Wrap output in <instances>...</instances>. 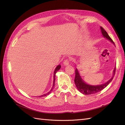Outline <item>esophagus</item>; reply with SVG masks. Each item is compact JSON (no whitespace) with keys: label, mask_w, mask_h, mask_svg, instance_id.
Segmentation results:
<instances>
[{"label":"esophagus","mask_w":125,"mask_h":125,"mask_svg":"<svg viewBox=\"0 0 125 125\" xmlns=\"http://www.w3.org/2000/svg\"><path fill=\"white\" fill-rule=\"evenodd\" d=\"M69 63V60L68 59H65L63 62V64L65 65H68Z\"/></svg>","instance_id":"obj_1"}]
</instances>
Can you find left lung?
<instances>
[{"mask_svg":"<svg viewBox=\"0 0 125 125\" xmlns=\"http://www.w3.org/2000/svg\"><path fill=\"white\" fill-rule=\"evenodd\" d=\"M101 30L103 36L104 37H105V38L108 39L109 41H110L112 43L114 44V42L113 41L112 39L109 37L106 31L102 27H101ZM115 71L116 67L114 68V71H113V75L112 77L109 79L107 82H106L105 83L97 85H91L86 84V83L84 82V81L82 80L80 74H79L78 69L76 68V69L75 70V78L74 80V83L78 90L82 94H85V95H90V94H95L97 92H99L101 91L104 89L105 88H106V87L109 84V83L112 81L113 78L114 77Z\"/></svg>","mask_w":125,"mask_h":125,"instance_id":"8db88e82","label":"left lung"}]
</instances>
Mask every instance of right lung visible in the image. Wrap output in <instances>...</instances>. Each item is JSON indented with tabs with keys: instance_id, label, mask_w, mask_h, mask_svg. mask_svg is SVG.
<instances>
[{
	"instance_id": "add662e5",
	"label": "right lung",
	"mask_w": 125,
	"mask_h": 125,
	"mask_svg": "<svg viewBox=\"0 0 125 125\" xmlns=\"http://www.w3.org/2000/svg\"><path fill=\"white\" fill-rule=\"evenodd\" d=\"M60 68H61V66H60V65H58L57 66V67L56 68H55V71H54V81H53V85H52V88L51 89V90L50 91H49L48 92H47V93H46V94H43L42 95H41V96H39V97H43V96H46V95H48V94H50L51 93V92L52 91V89H54V85H55V76H56V73H57V71H58L59 70V69Z\"/></svg>"
}]
</instances>
